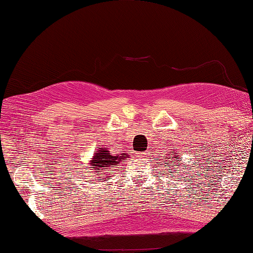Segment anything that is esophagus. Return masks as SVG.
Wrapping results in <instances>:
<instances>
[{
  "mask_svg": "<svg viewBox=\"0 0 253 253\" xmlns=\"http://www.w3.org/2000/svg\"><path fill=\"white\" fill-rule=\"evenodd\" d=\"M148 152H149V151H143V152H138V153H137V157H139V158H143V157H147V156H148Z\"/></svg>",
  "mask_w": 253,
  "mask_h": 253,
  "instance_id": "1",
  "label": "esophagus"
}]
</instances>
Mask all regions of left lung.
<instances>
[{
    "instance_id": "obj_1",
    "label": "left lung",
    "mask_w": 253,
    "mask_h": 253,
    "mask_svg": "<svg viewBox=\"0 0 253 253\" xmlns=\"http://www.w3.org/2000/svg\"><path fill=\"white\" fill-rule=\"evenodd\" d=\"M172 153H173V155H175V152H172ZM173 158H176V159H179V156L175 155V157H173ZM177 161H179V160H177ZM172 163H173V162H172ZM167 165L169 166V163H167ZM175 169H177V168H174V170H175Z\"/></svg>"
}]
</instances>
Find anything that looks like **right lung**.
<instances>
[{"instance_id": "right-lung-1", "label": "right lung", "mask_w": 253, "mask_h": 253, "mask_svg": "<svg viewBox=\"0 0 253 253\" xmlns=\"http://www.w3.org/2000/svg\"><path fill=\"white\" fill-rule=\"evenodd\" d=\"M125 153L121 156H113L110 153L106 148H101L97 150L95 155L93 157V160L90 165L92 166V170H103V169H110V167H115L121 161L125 159ZM98 173V171H96Z\"/></svg>"}]
</instances>
